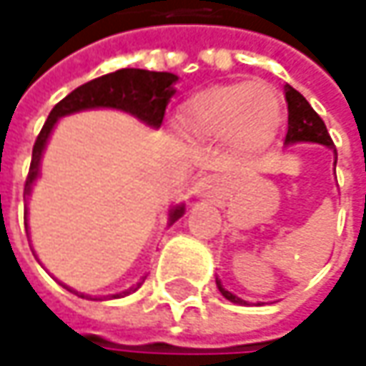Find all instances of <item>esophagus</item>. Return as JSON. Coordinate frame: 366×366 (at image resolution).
I'll return each instance as SVG.
<instances>
[{"instance_id": "esophagus-1", "label": "esophagus", "mask_w": 366, "mask_h": 366, "mask_svg": "<svg viewBox=\"0 0 366 366\" xmlns=\"http://www.w3.org/2000/svg\"><path fill=\"white\" fill-rule=\"evenodd\" d=\"M204 181H207V179H204Z\"/></svg>"}]
</instances>
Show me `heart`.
Returning <instances> with one entry per match:
<instances>
[{
    "label": "heart",
    "mask_w": 366,
    "mask_h": 366,
    "mask_svg": "<svg viewBox=\"0 0 366 366\" xmlns=\"http://www.w3.org/2000/svg\"><path fill=\"white\" fill-rule=\"evenodd\" d=\"M183 132L193 138H228L236 147H267L279 128V102L264 83L218 85L193 95L179 114Z\"/></svg>",
    "instance_id": "heart-1"
}]
</instances>
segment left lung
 I'll return each mask as SVG.
<instances>
[{"mask_svg":"<svg viewBox=\"0 0 366 366\" xmlns=\"http://www.w3.org/2000/svg\"><path fill=\"white\" fill-rule=\"evenodd\" d=\"M285 99H287L289 109V126L285 142L287 144L289 142H317V144H326V147L334 148L330 134L326 130V124L314 112V107L307 104V99L303 97L302 93L297 92V89H293L291 85H285ZM334 154H336V148H334ZM216 283H218L219 293L226 300H230L234 303H246L240 297H236L230 291H226V289L222 287L219 281H216Z\"/></svg>","mask_w":366,"mask_h":366,"instance_id":"8db88e82","label":"left lung"}]
</instances>
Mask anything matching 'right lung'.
I'll list each match as a JSON object with an SVG mask.
<instances>
[{
	"label": "right lung",
	"instance_id": "right-lung-1",
	"mask_svg": "<svg viewBox=\"0 0 366 366\" xmlns=\"http://www.w3.org/2000/svg\"><path fill=\"white\" fill-rule=\"evenodd\" d=\"M175 83L177 75H173V73H157V71H144V69H120V71L107 73L104 77L87 81L85 85H81L75 92L69 93L64 99H61L56 106L52 107L49 120L44 122L42 130L36 138L34 148H32L30 171H28L26 185H24V197L30 193L32 181L38 175V164H40L44 144H46L50 132H52V126L56 124L59 118L79 112V109H89V107H116V109L130 112L132 116L147 122L148 126L159 128L162 124V118H164L167 104H169L171 95L175 93V89H173ZM183 212H185L183 205L175 207L171 212V224L181 218ZM24 219H26V214H24ZM142 283H144V279L140 283H136L134 287L122 291V293L109 295V300L130 295ZM69 291H73V289H69ZM79 297H85V295H79Z\"/></svg>",
	"mask_w": 366,
	"mask_h": 366
}]
</instances>
